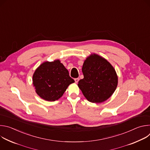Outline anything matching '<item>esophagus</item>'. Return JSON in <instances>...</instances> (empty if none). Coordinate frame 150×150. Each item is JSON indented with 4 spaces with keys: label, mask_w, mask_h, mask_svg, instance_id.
I'll return each instance as SVG.
<instances>
[{
    "label": "esophagus",
    "mask_w": 150,
    "mask_h": 150,
    "mask_svg": "<svg viewBox=\"0 0 150 150\" xmlns=\"http://www.w3.org/2000/svg\"><path fill=\"white\" fill-rule=\"evenodd\" d=\"M74 80H75V82H76V83H77V82L79 81V78H75V79H74Z\"/></svg>",
    "instance_id": "esophagus-1"
}]
</instances>
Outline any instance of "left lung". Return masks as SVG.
Masks as SVG:
<instances>
[{
    "instance_id": "left-lung-1",
    "label": "left lung",
    "mask_w": 150,
    "mask_h": 150,
    "mask_svg": "<svg viewBox=\"0 0 150 150\" xmlns=\"http://www.w3.org/2000/svg\"><path fill=\"white\" fill-rule=\"evenodd\" d=\"M82 71L83 78L78 87L89 101L99 103L108 100L117 85V76L111 64L94 54L85 60Z\"/></svg>"
}]
</instances>
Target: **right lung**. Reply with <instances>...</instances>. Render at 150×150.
I'll list each match as a JSON object with an SVG mask.
<instances>
[{"label": "right lung", "mask_w": 150, "mask_h": 150, "mask_svg": "<svg viewBox=\"0 0 150 150\" xmlns=\"http://www.w3.org/2000/svg\"><path fill=\"white\" fill-rule=\"evenodd\" d=\"M33 81L37 94L49 101L60 98L69 85L75 82L59 60L42 63L35 70Z\"/></svg>", "instance_id": "right-lung-1"}]
</instances>
